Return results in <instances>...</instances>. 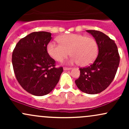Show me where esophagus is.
Instances as JSON below:
<instances>
[{
    "label": "esophagus",
    "instance_id": "esophagus-1",
    "mask_svg": "<svg viewBox=\"0 0 129 129\" xmlns=\"http://www.w3.org/2000/svg\"><path fill=\"white\" fill-rule=\"evenodd\" d=\"M71 69H72V68L70 67H63V70H71Z\"/></svg>",
    "mask_w": 129,
    "mask_h": 129
}]
</instances>
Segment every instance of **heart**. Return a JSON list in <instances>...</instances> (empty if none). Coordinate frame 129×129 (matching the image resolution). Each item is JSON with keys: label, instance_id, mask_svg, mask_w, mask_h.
I'll list each match as a JSON object with an SVG mask.
<instances>
[{"label": "heart", "instance_id": "1", "mask_svg": "<svg viewBox=\"0 0 129 129\" xmlns=\"http://www.w3.org/2000/svg\"><path fill=\"white\" fill-rule=\"evenodd\" d=\"M59 43L51 41L47 45L48 54L56 61H62L71 55L70 62L79 63L81 66H89L96 57L98 47L96 41L92 37L81 34H67L57 38Z\"/></svg>", "mask_w": 129, "mask_h": 129}]
</instances>
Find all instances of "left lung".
Instances as JSON below:
<instances>
[{"instance_id": "1", "label": "left lung", "mask_w": 129, "mask_h": 129, "mask_svg": "<svg viewBox=\"0 0 129 129\" xmlns=\"http://www.w3.org/2000/svg\"><path fill=\"white\" fill-rule=\"evenodd\" d=\"M94 37L98 46L97 57L89 66L80 68L79 78L75 83L87 94H97L110 85L116 75L120 56L115 41L103 33L87 30Z\"/></svg>"}]
</instances>
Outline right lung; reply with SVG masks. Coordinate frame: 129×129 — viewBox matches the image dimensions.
<instances>
[{"instance_id":"obj_1","label":"right lung","mask_w":129,"mask_h":129,"mask_svg":"<svg viewBox=\"0 0 129 129\" xmlns=\"http://www.w3.org/2000/svg\"><path fill=\"white\" fill-rule=\"evenodd\" d=\"M51 34L36 31L22 38L12 54V63L16 79L25 90L35 96L51 92L59 81L62 67H56V61L47 53Z\"/></svg>"}]
</instances>
